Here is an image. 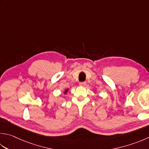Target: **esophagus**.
I'll use <instances>...</instances> for the list:
<instances>
[{
  "label": "esophagus",
  "instance_id": "34e87169",
  "mask_svg": "<svg viewBox=\"0 0 149 149\" xmlns=\"http://www.w3.org/2000/svg\"><path fill=\"white\" fill-rule=\"evenodd\" d=\"M86 85V82H81L79 83V86H85Z\"/></svg>",
  "mask_w": 149,
  "mask_h": 149
}]
</instances>
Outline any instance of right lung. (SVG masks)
Masks as SVG:
<instances>
[{
  "instance_id": "obj_1",
  "label": "right lung",
  "mask_w": 149,
  "mask_h": 149,
  "mask_svg": "<svg viewBox=\"0 0 149 149\" xmlns=\"http://www.w3.org/2000/svg\"><path fill=\"white\" fill-rule=\"evenodd\" d=\"M68 89H66L65 90V91H64V92H63V94H67V92H68Z\"/></svg>"
}]
</instances>
